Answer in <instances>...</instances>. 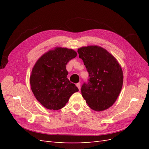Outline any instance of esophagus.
Segmentation results:
<instances>
[{
  "label": "esophagus",
  "mask_w": 149,
  "mask_h": 149,
  "mask_svg": "<svg viewBox=\"0 0 149 149\" xmlns=\"http://www.w3.org/2000/svg\"><path fill=\"white\" fill-rule=\"evenodd\" d=\"M76 86L78 87V88L79 89V90L80 91V89H81V84H80V83H77V84H76Z\"/></svg>",
  "instance_id": "34e87169"
}]
</instances>
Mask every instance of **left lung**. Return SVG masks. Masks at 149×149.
I'll list each match as a JSON object with an SVG mask.
<instances>
[{"mask_svg":"<svg viewBox=\"0 0 149 149\" xmlns=\"http://www.w3.org/2000/svg\"><path fill=\"white\" fill-rule=\"evenodd\" d=\"M89 73V81L81 87L88 105L96 111L107 109L114 104L123 84V72L116 58L97 45L78 49Z\"/></svg>","mask_w":149,"mask_h":149,"instance_id":"left-lung-1","label":"left lung"}]
</instances>
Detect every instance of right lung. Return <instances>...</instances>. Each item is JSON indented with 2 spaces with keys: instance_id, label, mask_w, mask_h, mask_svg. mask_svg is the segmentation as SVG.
<instances>
[{
  "instance_id": "obj_1",
  "label": "right lung",
  "mask_w": 149,
  "mask_h": 149,
  "mask_svg": "<svg viewBox=\"0 0 149 149\" xmlns=\"http://www.w3.org/2000/svg\"><path fill=\"white\" fill-rule=\"evenodd\" d=\"M77 55L73 49L55 47L36 62L30 77L31 89L38 101L49 110H59L78 91L67 78L68 62Z\"/></svg>"
}]
</instances>
